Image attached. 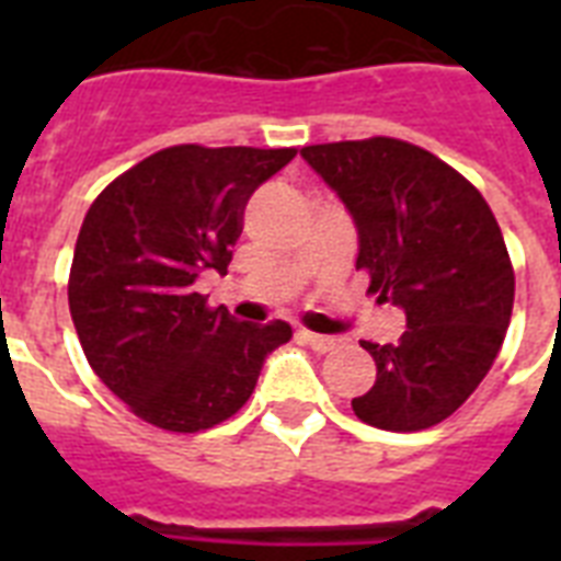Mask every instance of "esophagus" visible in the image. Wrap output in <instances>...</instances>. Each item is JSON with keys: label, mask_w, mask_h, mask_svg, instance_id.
Segmentation results:
<instances>
[{"label": "esophagus", "mask_w": 561, "mask_h": 561, "mask_svg": "<svg viewBox=\"0 0 561 561\" xmlns=\"http://www.w3.org/2000/svg\"><path fill=\"white\" fill-rule=\"evenodd\" d=\"M299 337H302V341H306L314 352H329V350H334V346H337V341H334V337H329V334L306 332V329L299 332Z\"/></svg>", "instance_id": "1"}]
</instances>
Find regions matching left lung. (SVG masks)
<instances>
[{
  "label": "left lung",
  "mask_w": 561,
  "mask_h": 561,
  "mask_svg": "<svg viewBox=\"0 0 561 561\" xmlns=\"http://www.w3.org/2000/svg\"><path fill=\"white\" fill-rule=\"evenodd\" d=\"M299 153L350 209L369 290L408 317L399 343L360 341L378 373L352 399L355 416L381 431L439 425L486 378L513 317L515 273L495 215L419 145L373 136Z\"/></svg>",
  "instance_id": "left-lung-1"
}]
</instances>
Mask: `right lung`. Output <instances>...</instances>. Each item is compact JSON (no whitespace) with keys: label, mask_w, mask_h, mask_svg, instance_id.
I'll list each match as a JSON object with an SVG mask.
<instances>
[{"label":"right lung","mask_w":561,"mask_h":561,"mask_svg":"<svg viewBox=\"0 0 561 561\" xmlns=\"http://www.w3.org/2000/svg\"><path fill=\"white\" fill-rule=\"evenodd\" d=\"M294 148L174 145L125 171L83 218L69 273L75 332L101 381L136 416L174 434L244 408L290 325L238 323L194 290L227 271L250 194Z\"/></svg>","instance_id":"1"}]
</instances>
